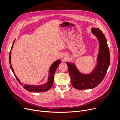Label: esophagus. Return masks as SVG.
<instances>
[{
    "mask_svg": "<svg viewBox=\"0 0 120 120\" xmlns=\"http://www.w3.org/2000/svg\"><path fill=\"white\" fill-rule=\"evenodd\" d=\"M61 57V58L62 59H65L67 57V55L66 54H62Z\"/></svg>",
    "mask_w": 120,
    "mask_h": 120,
    "instance_id": "esophagus-1",
    "label": "esophagus"
}]
</instances>
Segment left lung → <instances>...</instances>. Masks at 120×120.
Instances as JSON below:
<instances>
[{
  "label": "left lung",
  "instance_id": "left-lung-1",
  "mask_svg": "<svg viewBox=\"0 0 120 120\" xmlns=\"http://www.w3.org/2000/svg\"><path fill=\"white\" fill-rule=\"evenodd\" d=\"M92 34L95 36L99 43V51L96 64L90 73L81 72L73 62H66L70 75L71 84L77 90L92 89L101 82L106 75L110 65L109 48L104 34L98 28H91Z\"/></svg>",
  "mask_w": 120,
  "mask_h": 120
}]
</instances>
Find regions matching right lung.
Here are the masks:
<instances>
[{
	"label": "right lung",
	"instance_id": "right-lung-1",
	"mask_svg": "<svg viewBox=\"0 0 120 120\" xmlns=\"http://www.w3.org/2000/svg\"><path fill=\"white\" fill-rule=\"evenodd\" d=\"M15 42V40H14L13 43H12L11 49H12V47H13ZM9 61H10V67L12 72L14 73L16 79H17V80L18 81V82L22 86V83L20 82V81L19 80V79L15 74L14 70L11 65V50L10 52ZM61 62V61L60 59H58L57 60L55 61L50 66L49 71L48 81L46 83L44 84L43 85H25L23 84V87L25 89H26L27 90L31 92H45L49 90L50 88H51V87L53 85V81H54V75L55 72L57 68V67H58L59 65L60 64Z\"/></svg>",
	"mask_w": 120,
	"mask_h": 120
}]
</instances>
